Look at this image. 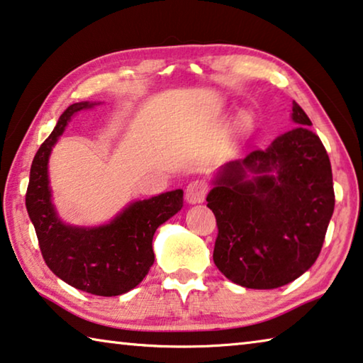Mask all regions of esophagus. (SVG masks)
<instances>
[{
	"label": "esophagus",
	"mask_w": 363,
	"mask_h": 363,
	"mask_svg": "<svg viewBox=\"0 0 363 363\" xmlns=\"http://www.w3.org/2000/svg\"><path fill=\"white\" fill-rule=\"evenodd\" d=\"M208 192V184L205 181H192L186 189V199L189 203H200L205 200V195Z\"/></svg>",
	"instance_id": "esophagus-1"
}]
</instances>
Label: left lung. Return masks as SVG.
Here are the masks:
<instances>
[{"label":"left lung","instance_id":"obj_1","mask_svg":"<svg viewBox=\"0 0 363 363\" xmlns=\"http://www.w3.org/2000/svg\"><path fill=\"white\" fill-rule=\"evenodd\" d=\"M292 119L301 125L267 150L224 166L206 197L218 226L213 262L249 289H276L306 273L320 255L335 210L326 148L296 101ZM247 170L256 172L254 180L245 179Z\"/></svg>","mask_w":363,"mask_h":363}]
</instances>
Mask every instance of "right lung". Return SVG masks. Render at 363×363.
<instances>
[{
	"mask_svg": "<svg viewBox=\"0 0 363 363\" xmlns=\"http://www.w3.org/2000/svg\"><path fill=\"white\" fill-rule=\"evenodd\" d=\"M90 103H74L40 145L32 161L26 206L35 228L40 252L57 278L89 294H124L145 278L155 262L153 234L182 208L181 189L129 205L100 228H71L57 220L48 189V157L71 116Z\"/></svg>",
	"mask_w": 363,
	"mask_h": 363,
	"instance_id": "add662e5",
	"label": "right lung"
}]
</instances>
